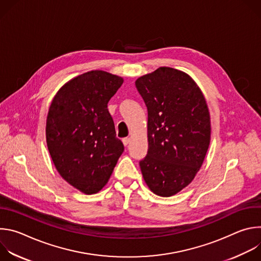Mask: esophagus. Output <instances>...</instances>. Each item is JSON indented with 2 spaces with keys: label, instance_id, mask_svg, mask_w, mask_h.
<instances>
[{
  "label": "esophagus",
  "instance_id": "esophagus-1",
  "mask_svg": "<svg viewBox=\"0 0 261 261\" xmlns=\"http://www.w3.org/2000/svg\"><path fill=\"white\" fill-rule=\"evenodd\" d=\"M130 138L129 137H126V138H123V143H124V145L125 146H127L129 143H130Z\"/></svg>",
  "mask_w": 261,
  "mask_h": 261
}]
</instances>
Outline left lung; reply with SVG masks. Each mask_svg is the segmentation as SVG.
Wrapping results in <instances>:
<instances>
[{
    "label": "left lung",
    "instance_id": "8db88e82",
    "mask_svg": "<svg viewBox=\"0 0 261 261\" xmlns=\"http://www.w3.org/2000/svg\"><path fill=\"white\" fill-rule=\"evenodd\" d=\"M147 107L146 157L139 162L153 193L170 197L199 171L211 142V118L205 98L184 71L159 67L135 82Z\"/></svg>",
    "mask_w": 261,
    "mask_h": 261
}]
</instances>
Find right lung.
Segmentation results:
<instances>
[{"label":"right lung","mask_w":261,"mask_h":261,"mask_svg":"<svg viewBox=\"0 0 261 261\" xmlns=\"http://www.w3.org/2000/svg\"><path fill=\"white\" fill-rule=\"evenodd\" d=\"M124 79L92 70L68 81L57 92L46 119V143L60 175L91 195L108 182L124 152L107 103Z\"/></svg>","instance_id":"1"}]
</instances>
